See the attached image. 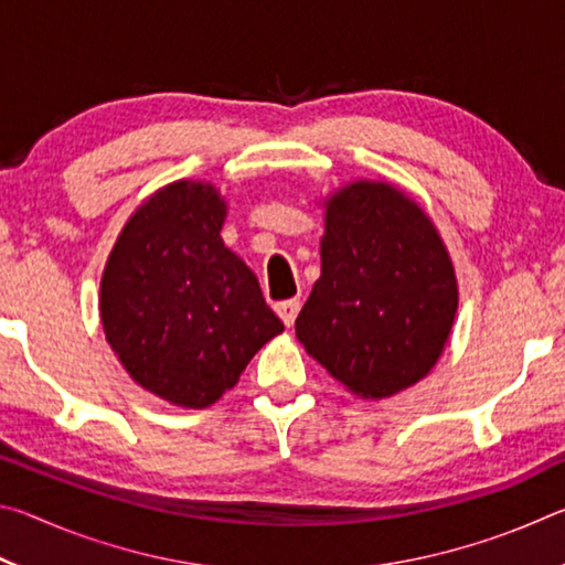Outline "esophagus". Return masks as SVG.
Segmentation results:
<instances>
[{"label":"esophagus","mask_w":565,"mask_h":565,"mask_svg":"<svg viewBox=\"0 0 565 565\" xmlns=\"http://www.w3.org/2000/svg\"><path fill=\"white\" fill-rule=\"evenodd\" d=\"M299 309H301L299 299H289V301L276 303V313H279V319L286 323V327H294L296 317H299Z\"/></svg>","instance_id":"esophagus-1"}]
</instances>
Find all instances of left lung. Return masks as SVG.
Masks as SVG:
<instances>
[{"instance_id": "8db88e82", "label": "left lung", "mask_w": 565, "mask_h": 565, "mask_svg": "<svg viewBox=\"0 0 565 565\" xmlns=\"http://www.w3.org/2000/svg\"><path fill=\"white\" fill-rule=\"evenodd\" d=\"M323 209L321 276L296 339L351 394L394 396L441 359L458 309L451 256L424 209L386 181H353Z\"/></svg>"}]
</instances>
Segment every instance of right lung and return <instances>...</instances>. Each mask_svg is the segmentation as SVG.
Here are the masks:
<instances>
[{
    "mask_svg": "<svg viewBox=\"0 0 565 565\" xmlns=\"http://www.w3.org/2000/svg\"><path fill=\"white\" fill-rule=\"evenodd\" d=\"M226 202L181 179L124 224L102 274L99 313L111 351L141 388L206 408L284 331L254 271L226 248Z\"/></svg>",
    "mask_w": 565,
    "mask_h": 565,
    "instance_id": "add662e5",
    "label": "right lung"
}]
</instances>
